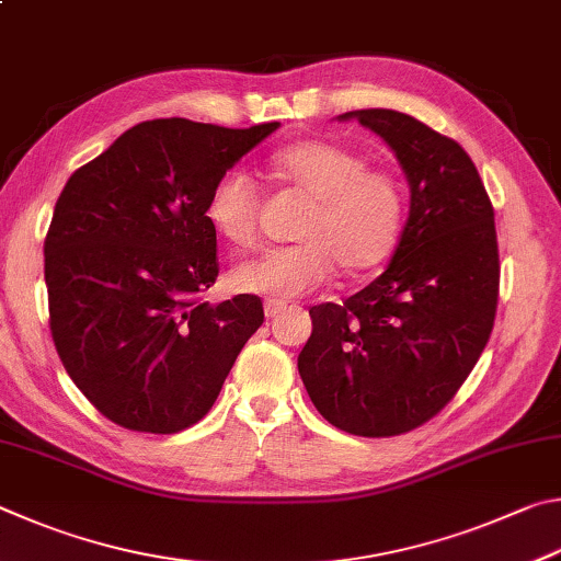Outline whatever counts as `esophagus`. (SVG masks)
<instances>
[{"instance_id": "1", "label": "esophagus", "mask_w": 561, "mask_h": 561, "mask_svg": "<svg viewBox=\"0 0 561 561\" xmlns=\"http://www.w3.org/2000/svg\"><path fill=\"white\" fill-rule=\"evenodd\" d=\"M263 310H265V318H275V316H280L283 310H286V302L268 298V300L263 302Z\"/></svg>"}]
</instances>
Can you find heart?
Segmentation results:
<instances>
[{
	"label": "heart",
	"mask_w": 561,
	"mask_h": 561,
	"mask_svg": "<svg viewBox=\"0 0 561 561\" xmlns=\"http://www.w3.org/2000/svg\"><path fill=\"white\" fill-rule=\"evenodd\" d=\"M275 174L310 202L296 226V245L265 251L231 273L239 293L298 298L332 278L337 268L359 278L394 255L404 233L407 194L399 174L375 167L350 147L328 140H298L273 152ZM263 194L241 170L221 172L206 199L211 229L233 249L259 239Z\"/></svg>",
	"instance_id": "obj_1"
}]
</instances>
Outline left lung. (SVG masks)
<instances>
[{
    "label": "left lung",
    "instance_id": "left-lung-1",
    "mask_svg": "<svg viewBox=\"0 0 561 561\" xmlns=\"http://www.w3.org/2000/svg\"><path fill=\"white\" fill-rule=\"evenodd\" d=\"M352 115L397 152L411 209L377 280L310 308L298 371L332 426L389 438L434 419L483 355L500 290L495 211L454 137L387 107L340 117Z\"/></svg>",
    "mask_w": 561,
    "mask_h": 561
}]
</instances>
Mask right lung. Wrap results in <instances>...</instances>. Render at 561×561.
Wrapping results in <instances>:
<instances>
[{"mask_svg":"<svg viewBox=\"0 0 561 561\" xmlns=\"http://www.w3.org/2000/svg\"><path fill=\"white\" fill-rule=\"evenodd\" d=\"M278 123L145 121L68 176L44 241L48 328L105 419L176 434L214 407L263 302H206L219 275L206 199Z\"/></svg>","mask_w":561,"mask_h":561,"instance_id":"add662e5","label":"right lung"}]
</instances>
